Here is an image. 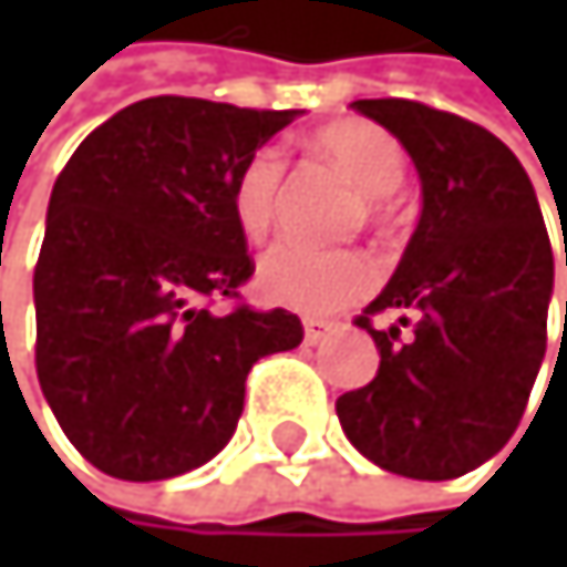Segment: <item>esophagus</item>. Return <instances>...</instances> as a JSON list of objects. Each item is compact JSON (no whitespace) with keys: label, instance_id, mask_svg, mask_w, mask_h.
Instances as JSON below:
<instances>
[{"label":"esophagus","instance_id":"obj_1","mask_svg":"<svg viewBox=\"0 0 567 567\" xmlns=\"http://www.w3.org/2000/svg\"><path fill=\"white\" fill-rule=\"evenodd\" d=\"M302 330H306V347H316L333 333V326L326 319H302Z\"/></svg>","mask_w":567,"mask_h":567}]
</instances>
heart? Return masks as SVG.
Returning a JSON list of instances; mask_svg holds the SVG:
<instances>
[{"instance_id":"b5f03b06","label":"heart","mask_w":567,"mask_h":567,"mask_svg":"<svg viewBox=\"0 0 567 567\" xmlns=\"http://www.w3.org/2000/svg\"><path fill=\"white\" fill-rule=\"evenodd\" d=\"M316 145L350 173V179L367 193L374 207H381V197H391L404 183V148L374 122H330L319 128ZM281 176H286V159L275 145L255 148L248 163L237 169L230 186V214L248 241H261L271 230L281 197ZM255 286L258 296L271 306L330 316L374 286V265L350 248L278 241L258 258Z\"/></svg>"}]
</instances>
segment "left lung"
<instances>
[{"instance_id": "left-lung-1", "label": "left lung", "mask_w": 567, "mask_h": 567, "mask_svg": "<svg viewBox=\"0 0 567 567\" xmlns=\"http://www.w3.org/2000/svg\"><path fill=\"white\" fill-rule=\"evenodd\" d=\"M353 107L404 145L422 217L357 319L378 343V378L347 391L337 415L374 466L455 480L493 460L524 419L548 350L551 241L520 159L493 132L404 97ZM378 311H398L399 322L374 331Z\"/></svg>"}]
</instances>
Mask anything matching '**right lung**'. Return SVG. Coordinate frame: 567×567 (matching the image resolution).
<instances>
[{
    "label": "right lung",
    "instance_id": "right-lung-1",
    "mask_svg": "<svg viewBox=\"0 0 567 567\" xmlns=\"http://www.w3.org/2000/svg\"><path fill=\"white\" fill-rule=\"evenodd\" d=\"M296 115L145 97L56 176L33 271L37 378L101 473L152 483L210 463L245 411L248 370L302 343L286 309L207 306L255 271L234 176Z\"/></svg>",
    "mask_w": 567,
    "mask_h": 567
}]
</instances>
